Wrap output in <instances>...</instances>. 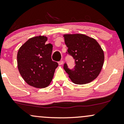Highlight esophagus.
Instances as JSON below:
<instances>
[{
	"mask_svg": "<svg viewBox=\"0 0 124 124\" xmlns=\"http://www.w3.org/2000/svg\"><path fill=\"white\" fill-rule=\"evenodd\" d=\"M63 64V61H60L59 62V65H62Z\"/></svg>",
	"mask_w": 124,
	"mask_h": 124,
	"instance_id": "1",
	"label": "esophagus"
}]
</instances>
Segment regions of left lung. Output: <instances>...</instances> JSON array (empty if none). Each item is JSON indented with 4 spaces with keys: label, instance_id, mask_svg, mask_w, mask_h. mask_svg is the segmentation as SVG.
Here are the masks:
<instances>
[{
    "label": "left lung",
    "instance_id": "obj_1",
    "mask_svg": "<svg viewBox=\"0 0 124 124\" xmlns=\"http://www.w3.org/2000/svg\"><path fill=\"white\" fill-rule=\"evenodd\" d=\"M63 37L68 54L75 59L73 70H70L67 64L64 65V69L71 81L83 85L95 79L104 61V52L98 42L93 38L81 33L64 34Z\"/></svg>",
    "mask_w": 124,
    "mask_h": 124
}]
</instances>
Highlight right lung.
Listing matches in <instances>:
<instances>
[{
	"mask_svg": "<svg viewBox=\"0 0 124 124\" xmlns=\"http://www.w3.org/2000/svg\"><path fill=\"white\" fill-rule=\"evenodd\" d=\"M47 38L37 36L29 39L17 53V67L27 84L36 88H45L53 79L57 62L52 61L53 46L46 44Z\"/></svg>",
	"mask_w": 124,
	"mask_h": 124,
	"instance_id": "right-lung-1",
	"label": "right lung"
}]
</instances>
